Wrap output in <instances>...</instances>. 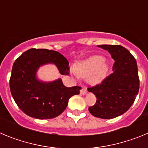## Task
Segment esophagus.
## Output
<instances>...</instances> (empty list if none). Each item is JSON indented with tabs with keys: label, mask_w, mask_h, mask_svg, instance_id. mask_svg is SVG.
Returning a JSON list of instances; mask_svg holds the SVG:
<instances>
[{
	"label": "esophagus",
	"mask_w": 148,
	"mask_h": 148,
	"mask_svg": "<svg viewBox=\"0 0 148 148\" xmlns=\"http://www.w3.org/2000/svg\"><path fill=\"white\" fill-rule=\"evenodd\" d=\"M87 89H86V88H84V87H83V88H82V90H80V92H81V94H82V95H85V94L87 93Z\"/></svg>",
	"instance_id": "obj_1"
}]
</instances>
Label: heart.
<instances>
[{"label":"heart","mask_w":148,"mask_h":148,"mask_svg":"<svg viewBox=\"0 0 148 148\" xmlns=\"http://www.w3.org/2000/svg\"><path fill=\"white\" fill-rule=\"evenodd\" d=\"M104 61L102 56H93L78 63L75 66V71L73 70V73L75 75L78 74L84 78L89 76V81L92 84L99 83L108 72V66Z\"/></svg>","instance_id":"1"}]
</instances>
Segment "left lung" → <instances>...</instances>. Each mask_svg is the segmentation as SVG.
Listing matches in <instances>:
<instances>
[{"instance_id": "1", "label": "left lung", "mask_w": 148, "mask_h": 148, "mask_svg": "<svg viewBox=\"0 0 148 148\" xmlns=\"http://www.w3.org/2000/svg\"><path fill=\"white\" fill-rule=\"evenodd\" d=\"M108 50L114 59L113 73L101 83L87 88L96 96V102L89 111L97 118L110 119L129 110L139 90V78L136 58L121 45H98Z\"/></svg>"}]
</instances>
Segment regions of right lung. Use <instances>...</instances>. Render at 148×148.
Listing matches in <instances>:
<instances>
[{
  "instance_id": "obj_1",
  "label": "right lung",
  "mask_w": 148,
  "mask_h": 148,
  "mask_svg": "<svg viewBox=\"0 0 148 148\" xmlns=\"http://www.w3.org/2000/svg\"><path fill=\"white\" fill-rule=\"evenodd\" d=\"M51 63L56 65L61 75H68L69 62L54 50L32 48L13 64L10 80L12 95L18 108L32 118L49 119L59 116L70 98L80 93L82 87H65L60 78L51 82L38 80V68Z\"/></svg>"
}]
</instances>
